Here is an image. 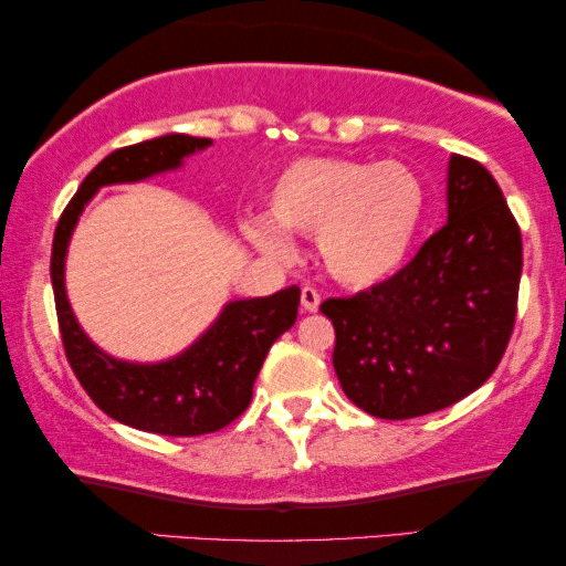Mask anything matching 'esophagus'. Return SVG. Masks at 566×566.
I'll return each instance as SVG.
<instances>
[{
    "mask_svg": "<svg viewBox=\"0 0 566 566\" xmlns=\"http://www.w3.org/2000/svg\"><path fill=\"white\" fill-rule=\"evenodd\" d=\"M319 301L322 296L314 285H304V289H301V308H304V312H316V308H319Z\"/></svg>",
    "mask_w": 566,
    "mask_h": 566,
    "instance_id": "34e87169",
    "label": "esophagus"
}]
</instances>
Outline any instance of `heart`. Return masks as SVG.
I'll list each match as a JSON object with an SVG mask.
<instances>
[{"mask_svg": "<svg viewBox=\"0 0 566 566\" xmlns=\"http://www.w3.org/2000/svg\"><path fill=\"white\" fill-rule=\"evenodd\" d=\"M424 216V188L399 161L306 157L277 177L268 219L244 221V237L268 258H285L293 234H316L322 262L337 281L370 285L407 258Z\"/></svg>", "mask_w": 566, "mask_h": 566, "instance_id": "obj_1", "label": "heart"}]
</instances>
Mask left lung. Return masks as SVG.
Wrapping results in <instances>:
<instances>
[{"label":"left lung","instance_id":"1","mask_svg":"<svg viewBox=\"0 0 566 566\" xmlns=\"http://www.w3.org/2000/svg\"><path fill=\"white\" fill-rule=\"evenodd\" d=\"M523 239L476 159L448 165V221L374 289L327 298L335 374L353 405L409 420L476 391L500 366L517 314Z\"/></svg>","mask_w":566,"mask_h":566}]
</instances>
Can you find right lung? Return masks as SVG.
<instances>
[{"label":"right lung","mask_w":566,"mask_h":566,"mask_svg":"<svg viewBox=\"0 0 566 566\" xmlns=\"http://www.w3.org/2000/svg\"><path fill=\"white\" fill-rule=\"evenodd\" d=\"M211 138L169 134L123 146L99 161L69 200L53 234L51 283L61 343L76 381L107 417L157 436H206L234 422L250 407L252 386L268 350L298 316V285L268 298L231 301L190 350L157 366L115 360L90 343L76 324L64 289L69 237L82 208L103 185L136 182L180 167L182 157L206 149Z\"/></svg>","instance_id":"1"}]
</instances>
